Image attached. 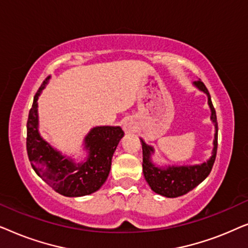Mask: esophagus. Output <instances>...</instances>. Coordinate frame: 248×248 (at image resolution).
<instances>
[{
	"mask_svg": "<svg viewBox=\"0 0 248 248\" xmlns=\"http://www.w3.org/2000/svg\"><path fill=\"white\" fill-rule=\"evenodd\" d=\"M123 128H124L125 132H132V131H134L135 124L133 123V121L130 120V118H127V120L124 122Z\"/></svg>",
	"mask_w": 248,
	"mask_h": 248,
	"instance_id": "esophagus-1",
	"label": "esophagus"
}]
</instances>
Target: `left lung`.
<instances>
[{
    "instance_id": "obj_1",
    "label": "left lung",
    "mask_w": 248,
    "mask_h": 248,
    "mask_svg": "<svg viewBox=\"0 0 248 248\" xmlns=\"http://www.w3.org/2000/svg\"><path fill=\"white\" fill-rule=\"evenodd\" d=\"M194 84L202 90L203 93L208 94V103L211 108V120L215 123L216 134H215V148H213L212 157L206 162L196 166H182V167H168L166 169H161L151 162L150 155L154 152V149L149 147L142 141V155H143V175L145 181L150 185L151 189L158 194L166 198H177L182 196L195 188L200 183H202L208 177L212 170L213 164H215L217 149H218V122H217L216 109L213 107L211 96H210L209 90L206 89L204 83L201 80L195 81Z\"/></svg>"
}]
</instances>
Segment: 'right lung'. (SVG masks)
I'll return each instance as SVG.
<instances>
[{"instance_id": "right-lung-1", "label": "right lung", "mask_w": 248, "mask_h": 248, "mask_svg": "<svg viewBox=\"0 0 248 248\" xmlns=\"http://www.w3.org/2000/svg\"><path fill=\"white\" fill-rule=\"evenodd\" d=\"M46 78L33 97L27 121V154L36 174L54 191L64 196H83L98 191L109 174L111 158L124 132L120 126H98L86 138L89 157L76 165L40 138L37 99L47 83Z\"/></svg>"}]
</instances>
